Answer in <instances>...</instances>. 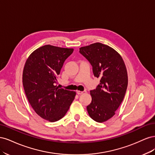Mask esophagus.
I'll return each mask as SVG.
<instances>
[{
	"instance_id": "34e87169",
	"label": "esophagus",
	"mask_w": 155,
	"mask_h": 155,
	"mask_svg": "<svg viewBox=\"0 0 155 155\" xmlns=\"http://www.w3.org/2000/svg\"><path fill=\"white\" fill-rule=\"evenodd\" d=\"M85 91H77V94L78 95H81V94H83V93H85Z\"/></svg>"
}]
</instances>
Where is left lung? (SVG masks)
Returning a JSON list of instances; mask_svg holds the SVG:
<instances>
[{"instance_id": "obj_1", "label": "left lung", "mask_w": 155, "mask_h": 155, "mask_svg": "<svg viewBox=\"0 0 155 155\" xmlns=\"http://www.w3.org/2000/svg\"><path fill=\"white\" fill-rule=\"evenodd\" d=\"M79 52L92 64L94 76L100 78V85L91 91L87 112L92 120L104 122L115 114L125 96L128 85L125 63L118 51L100 43L83 46Z\"/></svg>"}]
</instances>
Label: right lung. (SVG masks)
I'll return each mask as SVG.
<instances>
[{"instance_id":"1","label":"right lung","mask_w":155,"mask_h":155,"mask_svg":"<svg viewBox=\"0 0 155 155\" xmlns=\"http://www.w3.org/2000/svg\"><path fill=\"white\" fill-rule=\"evenodd\" d=\"M73 51L43 46L29 55L23 69L22 83L28 100L37 114L50 122L64 117L76 95V92L55 85L64 61Z\"/></svg>"}]
</instances>
